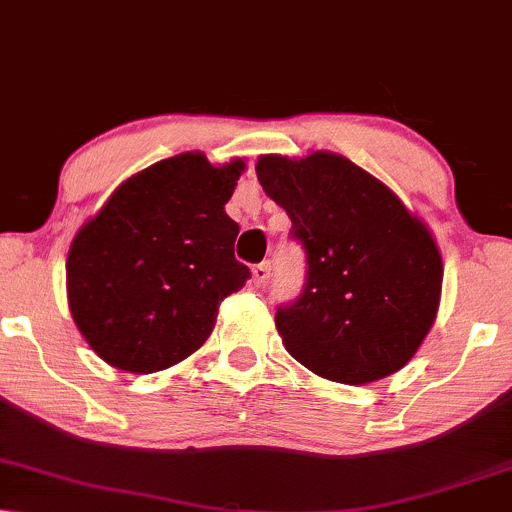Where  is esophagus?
I'll return each instance as SVG.
<instances>
[{
  "label": "esophagus",
  "mask_w": 512,
  "mask_h": 512,
  "mask_svg": "<svg viewBox=\"0 0 512 512\" xmlns=\"http://www.w3.org/2000/svg\"><path fill=\"white\" fill-rule=\"evenodd\" d=\"M269 276H271V264H269V262L255 264V267H252V283H255L257 288L267 286Z\"/></svg>",
  "instance_id": "34e87169"
}]
</instances>
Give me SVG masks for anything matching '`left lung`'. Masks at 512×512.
I'll return each instance as SVG.
<instances>
[{
	"mask_svg": "<svg viewBox=\"0 0 512 512\" xmlns=\"http://www.w3.org/2000/svg\"><path fill=\"white\" fill-rule=\"evenodd\" d=\"M255 170L307 255L300 297L276 309L290 357L335 383L397 373L435 323L442 295V255L428 226L338 153L262 155Z\"/></svg>",
	"mask_w": 512,
	"mask_h": 512,
	"instance_id": "left-lung-1",
	"label": "left lung"
}]
</instances>
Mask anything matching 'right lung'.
<instances>
[{
    "label": "right lung",
    "instance_id": "right-lung-1",
    "mask_svg": "<svg viewBox=\"0 0 512 512\" xmlns=\"http://www.w3.org/2000/svg\"><path fill=\"white\" fill-rule=\"evenodd\" d=\"M243 160L215 167L181 153L134 174L77 231L66 262L73 319L120 371L155 373L210 338L219 302L250 269L234 257L238 224L224 212Z\"/></svg>",
    "mask_w": 512,
    "mask_h": 512
}]
</instances>
